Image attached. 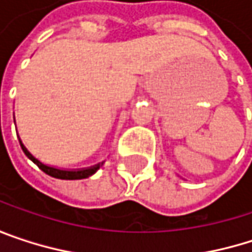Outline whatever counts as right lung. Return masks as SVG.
<instances>
[{
  "label": "right lung",
  "instance_id": "add662e5",
  "mask_svg": "<svg viewBox=\"0 0 252 252\" xmlns=\"http://www.w3.org/2000/svg\"><path fill=\"white\" fill-rule=\"evenodd\" d=\"M16 123V121H14ZM19 137V135H17ZM19 141H20V146H22V149H23V152H25V155L33 162V163H36L37 166H39V169H42L45 174H48L49 176H54V178H58V179H84V178H89V176H92L99 168H100V165H103V162L102 163H99V165H96V166H92V168H86V169H76V171H67V169H58V168H54V166H48V165H45V163H42L40 160H37L27 149L25 147V144L22 143V140L19 138Z\"/></svg>",
  "mask_w": 252,
  "mask_h": 252
}]
</instances>
